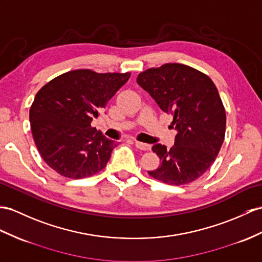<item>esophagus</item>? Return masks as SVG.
<instances>
[{"label": "esophagus", "instance_id": "esophagus-1", "mask_svg": "<svg viewBox=\"0 0 262 262\" xmlns=\"http://www.w3.org/2000/svg\"><path fill=\"white\" fill-rule=\"evenodd\" d=\"M135 144H136V146H137L138 149L143 150V151H148V150H150V148H151V146H150L149 144L143 143V142H140V141H135Z\"/></svg>", "mask_w": 262, "mask_h": 262}]
</instances>
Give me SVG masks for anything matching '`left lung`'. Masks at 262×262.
<instances>
[{
    "label": "left lung",
    "mask_w": 262,
    "mask_h": 262,
    "mask_svg": "<svg viewBox=\"0 0 262 262\" xmlns=\"http://www.w3.org/2000/svg\"><path fill=\"white\" fill-rule=\"evenodd\" d=\"M137 82L163 112L173 116L170 126L177 131L170 150L160 143L152 146L161 163L148 173L171 186L196 180L225 140L226 111L218 89L208 75L179 63L146 70Z\"/></svg>",
    "instance_id": "1"
}]
</instances>
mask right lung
I'll return each instance as SVG.
<instances>
[{
  "label": "right lung",
  "instance_id": "add662e5",
  "mask_svg": "<svg viewBox=\"0 0 262 262\" xmlns=\"http://www.w3.org/2000/svg\"><path fill=\"white\" fill-rule=\"evenodd\" d=\"M131 73L74 70L47 83L30 109L32 135L41 157L57 173L72 179L103 169L118 142L91 126Z\"/></svg>",
  "mask_w": 262,
  "mask_h": 262
}]
</instances>
